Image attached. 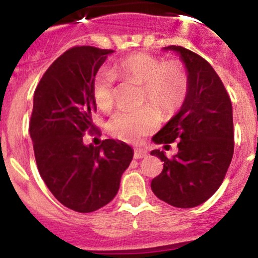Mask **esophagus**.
<instances>
[{"instance_id": "obj_1", "label": "esophagus", "mask_w": 258, "mask_h": 258, "mask_svg": "<svg viewBox=\"0 0 258 258\" xmlns=\"http://www.w3.org/2000/svg\"><path fill=\"white\" fill-rule=\"evenodd\" d=\"M146 156H147V154L144 152H141V150H136L133 158H135V159H143V158H146Z\"/></svg>"}]
</instances>
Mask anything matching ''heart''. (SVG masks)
<instances>
[{
    "label": "heart",
    "instance_id": "1",
    "mask_svg": "<svg viewBox=\"0 0 258 258\" xmlns=\"http://www.w3.org/2000/svg\"><path fill=\"white\" fill-rule=\"evenodd\" d=\"M115 76L143 85V102H149L165 114L179 108L188 92V76L178 63L147 53L130 55L110 70L97 74L92 86V97L102 111L110 110L114 104ZM159 115L150 106L139 110H117L108 121V130L114 137L128 143H137L156 128Z\"/></svg>",
    "mask_w": 258,
    "mask_h": 258
}]
</instances>
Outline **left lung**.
Returning a JSON list of instances; mask_svg holds the SVG:
<instances>
[{"mask_svg": "<svg viewBox=\"0 0 258 258\" xmlns=\"http://www.w3.org/2000/svg\"><path fill=\"white\" fill-rule=\"evenodd\" d=\"M162 49L176 53L184 65L188 92L178 112L153 137L156 144L178 139V153L172 159L159 149L150 153L164 161L162 172L152 180V190L170 205L189 209L216 193L232 161V102L205 59L180 46Z\"/></svg>", "mask_w": 258, "mask_h": 258, "instance_id": "8db88e82", "label": "left lung"}]
</instances>
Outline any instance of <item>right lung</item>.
Returning a JSON list of instances; mask_svg holds the SVG:
<instances>
[{
	"label": "right lung",
	"instance_id": "obj_1",
	"mask_svg": "<svg viewBox=\"0 0 258 258\" xmlns=\"http://www.w3.org/2000/svg\"><path fill=\"white\" fill-rule=\"evenodd\" d=\"M112 52L91 46L68 49L43 74L34 94L29 131L38 172L59 203L82 214L114 199L133 158L123 142L105 139L94 147L82 137L96 128L92 86Z\"/></svg>",
	"mask_w": 258,
	"mask_h": 258
}]
</instances>
